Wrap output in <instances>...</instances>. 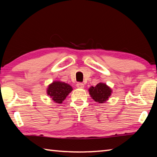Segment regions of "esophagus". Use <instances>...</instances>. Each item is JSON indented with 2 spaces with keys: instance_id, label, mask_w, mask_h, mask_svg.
Returning <instances> with one entry per match:
<instances>
[{
  "instance_id": "1",
  "label": "esophagus",
  "mask_w": 157,
  "mask_h": 157,
  "mask_svg": "<svg viewBox=\"0 0 157 157\" xmlns=\"http://www.w3.org/2000/svg\"><path fill=\"white\" fill-rule=\"evenodd\" d=\"M76 86H77V88H84V84H82V83L79 82L76 84Z\"/></svg>"
}]
</instances>
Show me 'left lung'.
<instances>
[{"label": "left lung", "mask_w": 157, "mask_h": 157, "mask_svg": "<svg viewBox=\"0 0 157 157\" xmlns=\"http://www.w3.org/2000/svg\"><path fill=\"white\" fill-rule=\"evenodd\" d=\"M88 91L90 97L95 102L101 104L109 101L113 93L112 89L103 82H100L95 86H92L88 89Z\"/></svg>", "instance_id": "8db88e82"}]
</instances>
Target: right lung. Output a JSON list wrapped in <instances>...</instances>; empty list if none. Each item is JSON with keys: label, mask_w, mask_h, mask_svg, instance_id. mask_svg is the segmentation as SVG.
<instances>
[{"label": "right lung", "mask_w": 157, "mask_h": 157, "mask_svg": "<svg viewBox=\"0 0 157 157\" xmlns=\"http://www.w3.org/2000/svg\"><path fill=\"white\" fill-rule=\"evenodd\" d=\"M72 90L73 88L69 84L56 80L48 86V88L46 89V94L53 102L61 104Z\"/></svg>", "instance_id": "obj_1"}]
</instances>
